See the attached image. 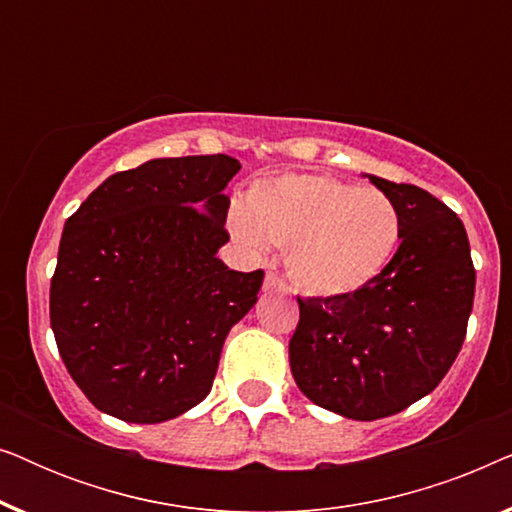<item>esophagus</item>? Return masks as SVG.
<instances>
[{
	"label": "esophagus",
	"instance_id": "esophagus-1",
	"mask_svg": "<svg viewBox=\"0 0 512 512\" xmlns=\"http://www.w3.org/2000/svg\"><path fill=\"white\" fill-rule=\"evenodd\" d=\"M263 289L265 291H275V289H284V279L275 275V272H268L265 275V282H263Z\"/></svg>",
	"mask_w": 512,
	"mask_h": 512
}]
</instances>
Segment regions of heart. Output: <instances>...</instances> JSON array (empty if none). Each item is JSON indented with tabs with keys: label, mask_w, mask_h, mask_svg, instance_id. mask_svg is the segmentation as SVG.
Wrapping results in <instances>:
<instances>
[{
	"label": "heart",
	"mask_w": 512,
	"mask_h": 512,
	"mask_svg": "<svg viewBox=\"0 0 512 512\" xmlns=\"http://www.w3.org/2000/svg\"><path fill=\"white\" fill-rule=\"evenodd\" d=\"M228 226L247 249L289 244L293 282L326 298L373 282L401 237V216L387 193L319 172L258 181L247 207H230Z\"/></svg>",
	"instance_id": "b5f03b06"
}]
</instances>
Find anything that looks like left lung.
<instances>
[{
    "instance_id": "1",
    "label": "left lung",
    "mask_w": 512,
    "mask_h": 512,
    "mask_svg": "<svg viewBox=\"0 0 512 512\" xmlns=\"http://www.w3.org/2000/svg\"><path fill=\"white\" fill-rule=\"evenodd\" d=\"M394 200L401 244L373 282L298 298L289 342L298 389L321 408L373 422L431 394L457 359L475 296L464 223L424 188L368 174Z\"/></svg>"
}]
</instances>
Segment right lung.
Listing matches in <instances>:
<instances>
[{"instance_id": "1", "label": "right lung", "mask_w": 512, "mask_h": 512, "mask_svg": "<svg viewBox=\"0 0 512 512\" xmlns=\"http://www.w3.org/2000/svg\"><path fill=\"white\" fill-rule=\"evenodd\" d=\"M240 160L156 158L95 188L62 230L51 279L58 352L97 410L158 424L205 401L263 270L216 258Z\"/></svg>"}]
</instances>
